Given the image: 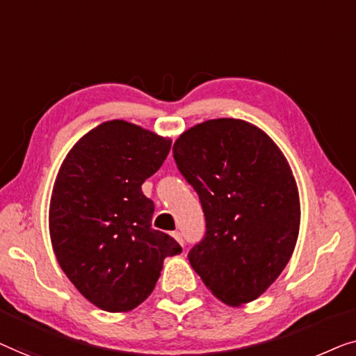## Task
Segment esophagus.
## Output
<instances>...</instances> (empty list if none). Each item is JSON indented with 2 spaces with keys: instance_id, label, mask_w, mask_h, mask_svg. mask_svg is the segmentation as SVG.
<instances>
[{
  "instance_id": "obj_1",
  "label": "esophagus",
  "mask_w": 356,
  "mask_h": 356,
  "mask_svg": "<svg viewBox=\"0 0 356 356\" xmlns=\"http://www.w3.org/2000/svg\"><path fill=\"white\" fill-rule=\"evenodd\" d=\"M171 235L174 238H176V242H179L184 247V240H182V235H180V232H172Z\"/></svg>"
}]
</instances>
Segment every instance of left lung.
<instances>
[{
	"label": "left lung",
	"instance_id": "obj_1",
	"mask_svg": "<svg viewBox=\"0 0 356 356\" xmlns=\"http://www.w3.org/2000/svg\"><path fill=\"white\" fill-rule=\"evenodd\" d=\"M172 152L207 219L190 264L222 303L253 302L276 282L297 245L300 195L287 158L264 130L232 118L187 129Z\"/></svg>",
	"mask_w": 356,
	"mask_h": 356
}]
</instances>
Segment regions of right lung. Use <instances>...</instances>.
Here are the masks:
<instances>
[{"label": "right lung", "mask_w": 356, "mask_h": 356, "mask_svg": "<svg viewBox=\"0 0 356 356\" xmlns=\"http://www.w3.org/2000/svg\"><path fill=\"white\" fill-rule=\"evenodd\" d=\"M172 140L137 124H99L69 149L54 180L48 226L59 266L80 293L109 313L137 308L180 245L152 227L142 184Z\"/></svg>", "instance_id": "obj_1"}]
</instances>
